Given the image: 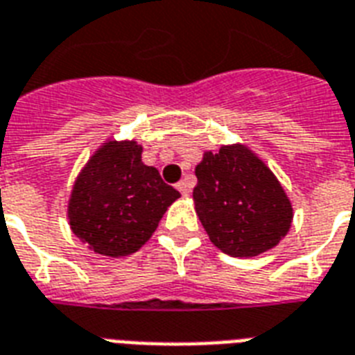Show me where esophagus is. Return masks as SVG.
Wrapping results in <instances>:
<instances>
[{
    "label": "esophagus",
    "instance_id": "1",
    "mask_svg": "<svg viewBox=\"0 0 355 355\" xmlns=\"http://www.w3.org/2000/svg\"><path fill=\"white\" fill-rule=\"evenodd\" d=\"M175 189H178V191H180L183 196H189V192H191V183H189L187 180H183V181H180L178 185H175Z\"/></svg>",
    "mask_w": 355,
    "mask_h": 355
}]
</instances>
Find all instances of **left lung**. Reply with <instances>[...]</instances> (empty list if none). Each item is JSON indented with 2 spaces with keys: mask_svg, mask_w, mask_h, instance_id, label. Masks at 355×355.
Wrapping results in <instances>:
<instances>
[{
  "mask_svg": "<svg viewBox=\"0 0 355 355\" xmlns=\"http://www.w3.org/2000/svg\"><path fill=\"white\" fill-rule=\"evenodd\" d=\"M196 214L211 242L229 257L266 253L288 234L293 205L271 172L248 144H222L196 164Z\"/></svg>",
  "mask_w": 355,
  "mask_h": 355,
  "instance_id": "left-lung-1",
  "label": "left lung"
}]
</instances>
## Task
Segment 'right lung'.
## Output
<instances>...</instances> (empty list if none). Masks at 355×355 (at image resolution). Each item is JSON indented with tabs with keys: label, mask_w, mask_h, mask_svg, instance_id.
<instances>
[{
	"label": "right lung",
	"mask_w": 355,
	"mask_h": 355,
	"mask_svg": "<svg viewBox=\"0 0 355 355\" xmlns=\"http://www.w3.org/2000/svg\"><path fill=\"white\" fill-rule=\"evenodd\" d=\"M135 139H107L76 175L67 220L73 234L102 257H128L148 242L180 192L141 159Z\"/></svg>",
	"instance_id": "obj_1"
}]
</instances>
